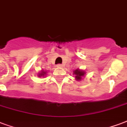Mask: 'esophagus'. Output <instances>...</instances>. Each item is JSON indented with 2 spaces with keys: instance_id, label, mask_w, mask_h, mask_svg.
<instances>
[{
  "instance_id": "34e87169",
  "label": "esophagus",
  "mask_w": 127,
  "mask_h": 127,
  "mask_svg": "<svg viewBox=\"0 0 127 127\" xmlns=\"http://www.w3.org/2000/svg\"><path fill=\"white\" fill-rule=\"evenodd\" d=\"M57 67H59V68H62V67H63V65L62 64H58L57 65Z\"/></svg>"
}]
</instances>
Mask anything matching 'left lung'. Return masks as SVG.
<instances>
[{
    "label": "left lung",
    "mask_w": 127,
    "mask_h": 127,
    "mask_svg": "<svg viewBox=\"0 0 127 127\" xmlns=\"http://www.w3.org/2000/svg\"><path fill=\"white\" fill-rule=\"evenodd\" d=\"M86 73L84 72V71H82V70H80V69H76L75 71H74V74H75V78L77 81H80L82 80V78L83 76H84V74Z\"/></svg>",
    "instance_id": "1"
}]
</instances>
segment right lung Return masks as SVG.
I'll return each mask as SVG.
<instances>
[{
	"mask_svg": "<svg viewBox=\"0 0 127 127\" xmlns=\"http://www.w3.org/2000/svg\"><path fill=\"white\" fill-rule=\"evenodd\" d=\"M45 75H46V72L44 71H42L41 73H39V74L38 76H39V77H41V76L42 77H44Z\"/></svg>",
	"mask_w": 127,
	"mask_h": 127,
	"instance_id": "1",
	"label": "right lung"
}]
</instances>
